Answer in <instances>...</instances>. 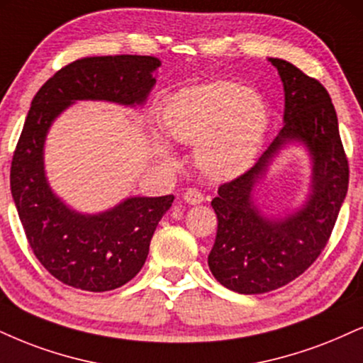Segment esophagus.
<instances>
[{"instance_id": "esophagus-1", "label": "esophagus", "mask_w": 363, "mask_h": 363, "mask_svg": "<svg viewBox=\"0 0 363 363\" xmlns=\"http://www.w3.org/2000/svg\"><path fill=\"white\" fill-rule=\"evenodd\" d=\"M203 199H204L203 193H199L198 189H193V187H189V189L184 193V201L187 204H199L203 203Z\"/></svg>"}]
</instances>
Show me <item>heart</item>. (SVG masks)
<instances>
[{
  "label": "heart",
  "mask_w": 363,
  "mask_h": 363,
  "mask_svg": "<svg viewBox=\"0 0 363 363\" xmlns=\"http://www.w3.org/2000/svg\"><path fill=\"white\" fill-rule=\"evenodd\" d=\"M165 132L198 145V162L218 179L247 169L260 150L269 126L267 104L259 93L228 81L181 89L164 108ZM164 155L172 159L164 148Z\"/></svg>",
  "instance_id": "1"
}]
</instances>
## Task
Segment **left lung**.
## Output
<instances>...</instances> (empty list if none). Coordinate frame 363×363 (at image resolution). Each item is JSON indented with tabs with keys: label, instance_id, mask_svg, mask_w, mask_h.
<instances>
[{
	"label": "left lung",
	"instance_id": "1",
	"mask_svg": "<svg viewBox=\"0 0 363 363\" xmlns=\"http://www.w3.org/2000/svg\"><path fill=\"white\" fill-rule=\"evenodd\" d=\"M269 60L284 84L282 130L255 165L218 187L211 201L218 230L209 270L221 286L240 294L279 289L311 267L328 243L348 191V159L328 91L287 60ZM291 141H301L312 155V193L298 212L269 220L252 203V189Z\"/></svg>",
	"mask_w": 363,
	"mask_h": 363
}]
</instances>
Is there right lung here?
<instances>
[{"instance_id":"1","label":"right lung","mask_w":363,"mask_h":363,"mask_svg":"<svg viewBox=\"0 0 363 363\" xmlns=\"http://www.w3.org/2000/svg\"><path fill=\"white\" fill-rule=\"evenodd\" d=\"M159 65L152 55L84 57L57 71L35 94L13 154L11 196L35 257L65 286L104 292L132 281L174 196L128 198L99 215L74 211L47 182V132L74 101L143 104Z\"/></svg>"}]
</instances>
